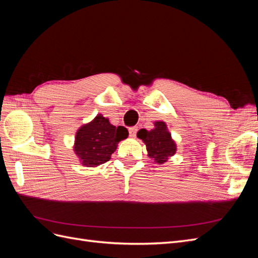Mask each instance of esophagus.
<instances>
[{
	"instance_id": "1",
	"label": "esophagus",
	"mask_w": 258,
	"mask_h": 258,
	"mask_svg": "<svg viewBox=\"0 0 258 258\" xmlns=\"http://www.w3.org/2000/svg\"><path fill=\"white\" fill-rule=\"evenodd\" d=\"M137 132H138V127H131V128H129V135H130V137L135 138L137 136Z\"/></svg>"
}]
</instances>
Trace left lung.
<instances>
[{"label":"left lung","mask_w":258,"mask_h":258,"mask_svg":"<svg viewBox=\"0 0 258 258\" xmlns=\"http://www.w3.org/2000/svg\"><path fill=\"white\" fill-rule=\"evenodd\" d=\"M138 138L145 143L148 156L159 165L166 162L168 157L173 156L176 152V145L163 121H156L155 128L150 131L139 130Z\"/></svg>","instance_id":"8db88e82"}]
</instances>
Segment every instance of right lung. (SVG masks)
Listing matches in <instances>:
<instances>
[{
  "mask_svg": "<svg viewBox=\"0 0 258 258\" xmlns=\"http://www.w3.org/2000/svg\"><path fill=\"white\" fill-rule=\"evenodd\" d=\"M128 130L115 127L107 118L98 115L76 132L74 152L86 167H97L111 159L117 144L128 137Z\"/></svg>",
  "mask_w": 258,
  "mask_h": 258,
  "instance_id": "obj_1",
  "label": "right lung"
}]
</instances>
